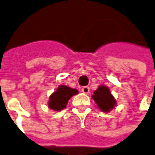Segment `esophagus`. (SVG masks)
I'll list each match as a JSON object with an SVG mask.
<instances>
[{
    "instance_id": "34e87169",
    "label": "esophagus",
    "mask_w": 155,
    "mask_h": 155,
    "mask_svg": "<svg viewBox=\"0 0 155 155\" xmlns=\"http://www.w3.org/2000/svg\"><path fill=\"white\" fill-rule=\"evenodd\" d=\"M81 91L83 93H85V94H88L90 92V88H89L88 86H84L83 88L81 89Z\"/></svg>"
}]
</instances>
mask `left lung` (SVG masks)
Returning <instances> with one entry per match:
<instances>
[{
	"mask_svg": "<svg viewBox=\"0 0 155 155\" xmlns=\"http://www.w3.org/2000/svg\"><path fill=\"white\" fill-rule=\"evenodd\" d=\"M93 100L97 105L98 108L104 112H109L117 105V101L111 95L110 90L106 85H100L92 96Z\"/></svg>",
	"mask_w": 155,
	"mask_h": 155,
	"instance_id": "8db88e82",
	"label": "left lung"
}]
</instances>
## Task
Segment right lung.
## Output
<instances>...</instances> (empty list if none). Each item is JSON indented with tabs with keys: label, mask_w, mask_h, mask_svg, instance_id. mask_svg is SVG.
Instances as JSON below:
<instances>
[{
	"label": "right lung",
	"mask_w": 155,
	"mask_h": 155,
	"mask_svg": "<svg viewBox=\"0 0 155 155\" xmlns=\"http://www.w3.org/2000/svg\"><path fill=\"white\" fill-rule=\"evenodd\" d=\"M76 89H72L67 85H59L54 92L49 96L48 106L54 111H59L66 107V105L70 98L77 95Z\"/></svg>",
	"instance_id": "right-lung-1"
}]
</instances>
